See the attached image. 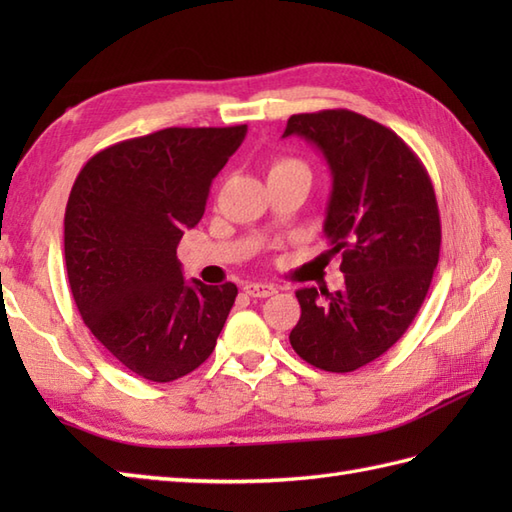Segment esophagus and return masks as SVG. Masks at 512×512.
Masks as SVG:
<instances>
[{"mask_svg":"<svg viewBox=\"0 0 512 512\" xmlns=\"http://www.w3.org/2000/svg\"><path fill=\"white\" fill-rule=\"evenodd\" d=\"M244 292L248 297H257V299H266V297H273L277 288L270 286V284H257V281H248L244 284Z\"/></svg>","mask_w":512,"mask_h":512,"instance_id":"34e87169","label":"esophagus"}]
</instances>
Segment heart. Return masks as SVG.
I'll return each instance as SVG.
<instances>
[{
  "instance_id": "heart-1",
  "label": "heart",
  "mask_w": 512,
  "mask_h": 512,
  "mask_svg": "<svg viewBox=\"0 0 512 512\" xmlns=\"http://www.w3.org/2000/svg\"><path fill=\"white\" fill-rule=\"evenodd\" d=\"M288 169H306L303 162L295 160V158H279L275 160L273 165H270V173H277V171H288Z\"/></svg>"
}]
</instances>
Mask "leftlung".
<instances>
[{
    "instance_id": "1",
    "label": "left lung",
    "mask_w": 512,
    "mask_h": 512,
    "mask_svg": "<svg viewBox=\"0 0 512 512\" xmlns=\"http://www.w3.org/2000/svg\"><path fill=\"white\" fill-rule=\"evenodd\" d=\"M292 134L330 167L323 233L328 255H341L345 286L297 290L301 319L290 345L323 372H354L407 332L427 297L442 239L436 191L405 140L367 116L295 114L284 138Z\"/></svg>"
}]
</instances>
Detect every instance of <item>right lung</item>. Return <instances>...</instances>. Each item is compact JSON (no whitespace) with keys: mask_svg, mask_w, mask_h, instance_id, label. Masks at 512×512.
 <instances>
[{"mask_svg":"<svg viewBox=\"0 0 512 512\" xmlns=\"http://www.w3.org/2000/svg\"><path fill=\"white\" fill-rule=\"evenodd\" d=\"M246 132L167 127L99 151L74 180L63 220L74 303L116 361L154 383L200 367L235 303L231 281H184L176 248Z\"/></svg>","mask_w":512,"mask_h":512,"instance_id":"add662e5","label":"right lung"}]
</instances>
